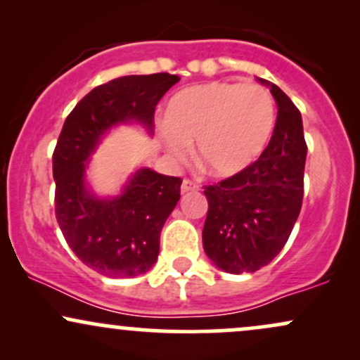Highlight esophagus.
<instances>
[{"label":"esophagus","instance_id":"34e87169","mask_svg":"<svg viewBox=\"0 0 360 360\" xmlns=\"http://www.w3.org/2000/svg\"><path fill=\"white\" fill-rule=\"evenodd\" d=\"M196 189H198V186L189 179H184L183 184H181V193H183V194L189 193V191H196Z\"/></svg>","mask_w":360,"mask_h":360}]
</instances>
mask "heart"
<instances>
[{"label": "heart", "instance_id": "heart-1", "mask_svg": "<svg viewBox=\"0 0 360 360\" xmlns=\"http://www.w3.org/2000/svg\"><path fill=\"white\" fill-rule=\"evenodd\" d=\"M269 91L255 82L210 81L181 89L164 110L160 146L181 162L196 142V157L210 174H242L262 155L274 130Z\"/></svg>", "mask_w": 360, "mask_h": 360}]
</instances>
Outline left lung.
<instances>
[{
	"label": "left lung",
	"mask_w": 360,
	"mask_h": 360,
	"mask_svg": "<svg viewBox=\"0 0 360 360\" xmlns=\"http://www.w3.org/2000/svg\"><path fill=\"white\" fill-rule=\"evenodd\" d=\"M257 81L269 88L278 106L269 146L245 172L205 188L203 249L230 274L267 266L286 245L303 203L307 143L301 113L283 89L262 77Z\"/></svg>",
	"instance_id": "1"
}]
</instances>
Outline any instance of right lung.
Instances as JSON below:
<instances>
[{
	"mask_svg": "<svg viewBox=\"0 0 360 360\" xmlns=\"http://www.w3.org/2000/svg\"><path fill=\"white\" fill-rule=\"evenodd\" d=\"M179 77L125 76L98 86L65 118L52 157L56 217L82 264L106 278H135L157 262L160 230L181 198L179 177L137 167L117 194L88 181L91 157L113 128L137 125L152 135L160 98Z\"/></svg>",
	"mask_w": 360,
	"mask_h": 360,
	"instance_id": "right-lung-1",
	"label": "right lung"
}]
</instances>
